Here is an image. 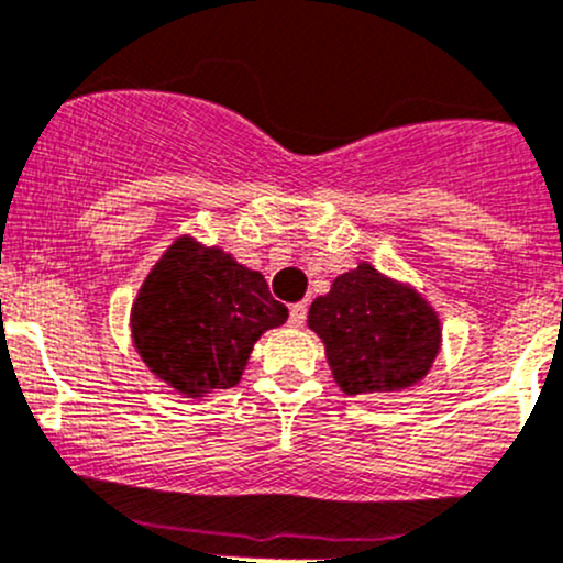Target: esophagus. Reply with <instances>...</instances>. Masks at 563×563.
<instances>
[{
  "instance_id": "esophagus-1",
  "label": "esophagus",
  "mask_w": 563,
  "mask_h": 563,
  "mask_svg": "<svg viewBox=\"0 0 563 563\" xmlns=\"http://www.w3.org/2000/svg\"><path fill=\"white\" fill-rule=\"evenodd\" d=\"M307 321V305L305 301H299V305H291V312H288V323H291L294 329L305 327Z\"/></svg>"
}]
</instances>
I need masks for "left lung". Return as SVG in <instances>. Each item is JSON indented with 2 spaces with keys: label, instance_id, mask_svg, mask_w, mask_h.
I'll return each instance as SVG.
<instances>
[{
  "label": "left lung",
  "instance_id": "obj_1",
  "mask_svg": "<svg viewBox=\"0 0 563 563\" xmlns=\"http://www.w3.org/2000/svg\"><path fill=\"white\" fill-rule=\"evenodd\" d=\"M307 323L327 345L336 386L351 396L412 386L440 351L434 310L369 264L336 277L312 301Z\"/></svg>",
  "mask_w": 563,
  "mask_h": 563
}]
</instances>
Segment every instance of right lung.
I'll use <instances>...</instances> for the list:
<instances>
[{"label": "right lung", "mask_w": 563, "mask_h": 563, "mask_svg": "<svg viewBox=\"0 0 563 563\" xmlns=\"http://www.w3.org/2000/svg\"><path fill=\"white\" fill-rule=\"evenodd\" d=\"M262 272L191 236L153 266L132 310V336L156 377L186 396L232 388L266 329L286 323Z\"/></svg>", "instance_id": "add662e5"}]
</instances>
